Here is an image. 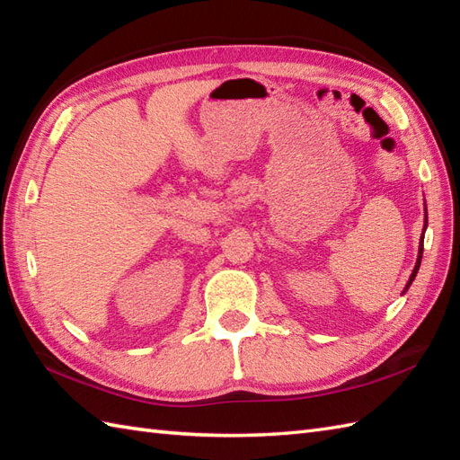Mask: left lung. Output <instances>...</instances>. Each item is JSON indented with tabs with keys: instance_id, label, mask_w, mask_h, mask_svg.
<instances>
[{
	"instance_id": "8db88e82",
	"label": "left lung",
	"mask_w": 460,
	"mask_h": 460,
	"mask_svg": "<svg viewBox=\"0 0 460 460\" xmlns=\"http://www.w3.org/2000/svg\"><path fill=\"white\" fill-rule=\"evenodd\" d=\"M425 229H427V206H425V223H423V233H421V239H420V251H418V261H415V266H413V270H411V276H410V280H408V284H405V288H403V292L402 294H405L408 292V288L411 286V282L415 280V274H418V270H420V264H421V256H423V234H425Z\"/></svg>"
}]
</instances>
